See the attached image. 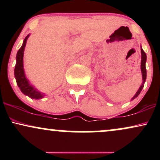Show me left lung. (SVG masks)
Masks as SVG:
<instances>
[{"label": "left lung", "instance_id": "left-lung-1", "mask_svg": "<svg viewBox=\"0 0 160 160\" xmlns=\"http://www.w3.org/2000/svg\"><path fill=\"white\" fill-rule=\"evenodd\" d=\"M141 72H142L143 82H142V85H141V87L139 88L138 91L137 92V93L135 95V96L133 97L132 99L135 98H136V97H138V95L140 94L141 91L142 90L143 87H144V84L145 80H146V78H147L146 66H145V63H146V60H147V56H146V53L144 52V51L143 50L142 48H141Z\"/></svg>", "mask_w": 160, "mask_h": 160}]
</instances>
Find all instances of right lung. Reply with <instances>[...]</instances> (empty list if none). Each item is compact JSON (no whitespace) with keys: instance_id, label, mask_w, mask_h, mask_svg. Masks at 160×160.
I'll list each match as a JSON object with an SVG mask.
<instances>
[{"instance_id":"right-lung-1","label":"right lung","mask_w":160,"mask_h":160,"mask_svg":"<svg viewBox=\"0 0 160 160\" xmlns=\"http://www.w3.org/2000/svg\"><path fill=\"white\" fill-rule=\"evenodd\" d=\"M28 35L25 38L23 42V44L21 47V48L19 49L16 55V63L15 66V70H14V74L16 80L17 85L21 89L25 95H28L32 98H41L43 97V95L40 92L37 91L35 89L32 85L29 84L28 81L25 78V73H24L23 69V53L24 49H25V44Z\"/></svg>"}]
</instances>
